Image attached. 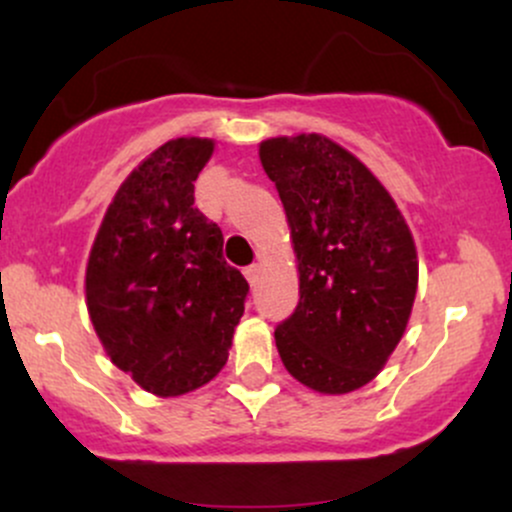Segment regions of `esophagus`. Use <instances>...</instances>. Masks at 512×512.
<instances>
[{
    "instance_id": "1",
    "label": "esophagus",
    "mask_w": 512,
    "mask_h": 512,
    "mask_svg": "<svg viewBox=\"0 0 512 512\" xmlns=\"http://www.w3.org/2000/svg\"><path fill=\"white\" fill-rule=\"evenodd\" d=\"M243 274H245V279L250 281V286H255L257 276H260V264H250V267L243 269Z\"/></svg>"
}]
</instances>
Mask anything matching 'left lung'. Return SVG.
I'll return each mask as SVG.
<instances>
[{
    "instance_id": "8db88e82",
    "label": "left lung",
    "mask_w": 512,
    "mask_h": 512,
    "mask_svg": "<svg viewBox=\"0 0 512 512\" xmlns=\"http://www.w3.org/2000/svg\"><path fill=\"white\" fill-rule=\"evenodd\" d=\"M301 274L296 310L274 330L281 361L325 395L378 375L407 330L419 262L397 204L370 170L320 134L260 144Z\"/></svg>"
}]
</instances>
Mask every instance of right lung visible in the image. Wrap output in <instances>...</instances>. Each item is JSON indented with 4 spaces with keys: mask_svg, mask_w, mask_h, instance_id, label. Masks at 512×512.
<instances>
[{
    "mask_svg": "<svg viewBox=\"0 0 512 512\" xmlns=\"http://www.w3.org/2000/svg\"><path fill=\"white\" fill-rule=\"evenodd\" d=\"M211 139L166 142L122 182L86 267L93 327L117 368L161 397L226 366L248 281L223 260V233L195 207Z\"/></svg>",
    "mask_w": 512,
    "mask_h": 512,
    "instance_id": "right-lung-1",
    "label": "right lung"
}]
</instances>
